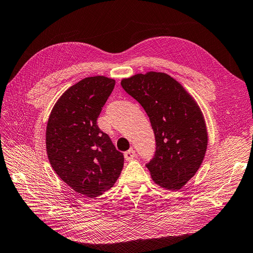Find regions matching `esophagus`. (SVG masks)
<instances>
[{
    "mask_svg": "<svg viewBox=\"0 0 253 253\" xmlns=\"http://www.w3.org/2000/svg\"><path fill=\"white\" fill-rule=\"evenodd\" d=\"M136 156V152L133 149H129L128 151L125 152V158L126 160H131Z\"/></svg>",
    "mask_w": 253,
    "mask_h": 253,
    "instance_id": "1",
    "label": "esophagus"
}]
</instances>
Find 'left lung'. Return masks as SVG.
<instances>
[{
	"instance_id": "1",
	"label": "left lung",
	"mask_w": 253,
	"mask_h": 253,
	"mask_svg": "<svg viewBox=\"0 0 253 253\" xmlns=\"http://www.w3.org/2000/svg\"><path fill=\"white\" fill-rule=\"evenodd\" d=\"M150 118L156 151L145 164L153 180L179 190L201 167L208 143L203 114L180 84L164 73L138 74L121 81Z\"/></svg>"
}]
</instances>
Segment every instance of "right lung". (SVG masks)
I'll list each match as a JSON object with an SVG mask.
<instances>
[{
  "instance_id": "add662e5",
  "label": "right lung",
  "mask_w": 253,
  "mask_h": 253,
  "mask_svg": "<svg viewBox=\"0 0 253 253\" xmlns=\"http://www.w3.org/2000/svg\"><path fill=\"white\" fill-rule=\"evenodd\" d=\"M115 80L96 76L76 83L53 106L46 127V151L59 177L76 192L90 198L116 182L125 157L97 119Z\"/></svg>"
}]
</instances>
